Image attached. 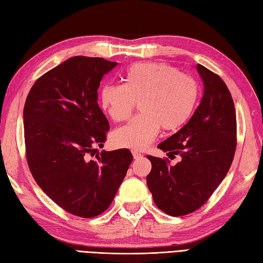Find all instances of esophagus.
Here are the masks:
<instances>
[{"label": "esophagus", "instance_id": "esophagus-1", "mask_svg": "<svg viewBox=\"0 0 263 263\" xmlns=\"http://www.w3.org/2000/svg\"><path fill=\"white\" fill-rule=\"evenodd\" d=\"M132 155H133V158H134V159H136V160L141 159V158L143 157V155H141V154H140V152H138V151H136V150L132 151Z\"/></svg>", "mask_w": 263, "mask_h": 263}]
</instances>
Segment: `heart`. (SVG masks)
I'll use <instances>...</instances> for the list:
<instances>
[{
	"instance_id": "1",
	"label": "heart",
	"mask_w": 263,
	"mask_h": 263,
	"mask_svg": "<svg viewBox=\"0 0 263 263\" xmlns=\"http://www.w3.org/2000/svg\"><path fill=\"white\" fill-rule=\"evenodd\" d=\"M198 85L189 75L164 63H137L123 75V85L105 84L100 90V105L115 122L125 121L139 102L141 112L129 124L113 133L117 146L143 150L154 141L160 127L177 131L191 119L198 100Z\"/></svg>"
}]
</instances>
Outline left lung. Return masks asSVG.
Returning a JSON list of instances; mask_svg holds the SVG:
<instances>
[{
  "instance_id": "8db88e82",
  "label": "left lung",
  "mask_w": 263,
  "mask_h": 263,
  "mask_svg": "<svg viewBox=\"0 0 263 263\" xmlns=\"http://www.w3.org/2000/svg\"><path fill=\"white\" fill-rule=\"evenodd\" d=\"M196 68L203 99L187 124L158 145L181 161L172 166L148 156V188L158 209L172 216L191 214L206 203L227 176L236 148V115L227 84L200 64Z\"/></svg>"
}]
</instances>
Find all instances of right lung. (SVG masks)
<instances>
[{
	"mask_svg": "<svg viewBox=\"0 0 263 263\" xmlns=\"http://www.w3.org/2000/svg\"><path fill=\"white\" fill-rule=\"evenodd\" d=\"M117 65L71 57L36 79L24 104L30 172L54 203L76 216L90 218L106 211L133 160L127 149L102 151L90 159L109 130L97 89Z\"/></svg>",
	"mask_w": 263,
	"mask_h": 263,
	"instance_id": "right-lung-1",
	"label": "right lung"
}]
</instances>
